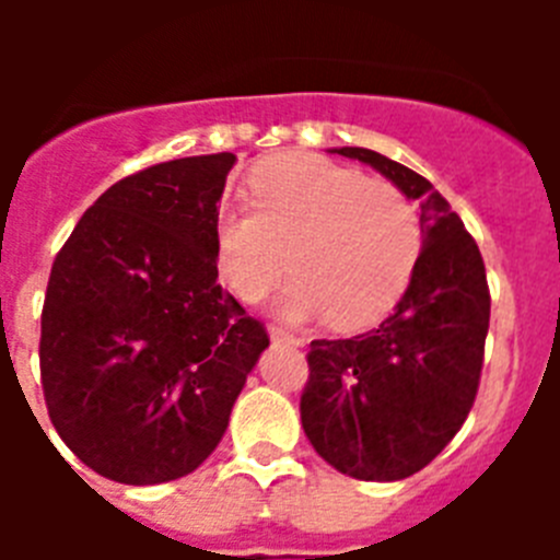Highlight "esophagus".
I'll return each instance as SVG.
<instances>
[{
	"mask_svg": "<svg viewBox=\"0 0 560 560\" xmlns=\"http://www.w3.org/2000/svg\"><path fill=\"white\" fill-rule=\"evenodd\" d=\"M269 336H271V341H285V345H294V348H300V345H305L303 336L291 334V330L280 328V325H271Z\"/></svg>",
	"mask_w": 560,
	"mask_h": 560,
	"instance_id": "esophagus-1",
	"label": "esophagus"
}]
</instances>
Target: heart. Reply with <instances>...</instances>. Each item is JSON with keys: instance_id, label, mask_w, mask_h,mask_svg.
Instances as JSON below:
<instances>
[{"instance_id": "b5f03b06", "label": "heart", "mask_w": 560, "mask_h": 560, "mask_svg": "<svg viewBox=\"0 0 560 560\" xmlns=\"http://www.w3.org/2000/svg\"><path fill=\"white\" fill-rule=\"evenodd\" d=\"M249 207L215 215V264L241 300H257L291 266L277 296L289 319L330 316L370 328L407 291L420 257V221L407 196L311 153L271 156L249 173Z\"/></svg>"}]
</instances>
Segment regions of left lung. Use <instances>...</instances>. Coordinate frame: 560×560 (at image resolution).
<instances>
[{
	"label": "left lung",
	"instance_id": "left-lung-1",
	"mask_svg": "<svg viewBox=\"0 0 560 560\" xmlns=\"http://www.w3.org/2000/svg\"><path fill=\"white\" fill-rule=\"evenodd\" d=\"M330 153L375 167L420 201L423 249L378 328L311 341L300 418L311 446L336 471L395 482L432 463L471 412L491 294L479 246L432 182L368 148Z\"/></svg>",
	"mask_w": 560,
	"mask_h": 560
}]
</instances>
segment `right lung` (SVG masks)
Wrapping results in <instances>:
<instances>
[{
  "mask_svg": "<svg viewBox=\"0 0 560 560\" xmlns=\"http://www.w3.org/2000/svg\"><path fill=\"white\" fill-rule=\"evenodd\" d=\"M235 153L108 187L49 271L42 387L81 463L122 485L196 471L224 438L264 325L219 285L215 215Z\"/></svg>",
  "mask_w": 560,
  "mask_h": 560,
  "instance_id": "1",
  "label": "right lung"
}]
</instances>
